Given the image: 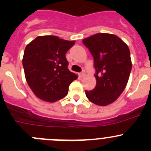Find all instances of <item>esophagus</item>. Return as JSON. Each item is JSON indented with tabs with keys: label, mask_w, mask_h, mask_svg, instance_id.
<instances>
[{
	"label": "esophagus",
	"mask_w": 151,
	"mask_h": 151,
	"mask_svg": "<svg viewBox=\"0 0 151 151\" xmlns=\"http://www.w3.org/2000/svg\"><path fill=\"white\" fill-rule=\"evenodd\" d=\"M85 71H82L81 73H80V77H85Z\"/></svg>",
	"instance_id": "1"
}]
</instances>
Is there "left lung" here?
<instances>
[{
  "label": "left lung",
  "instance_id": "obj_1",
  "mask_svg": "<svg viewBox=\"0 0 151 151\" xmlns=\"http://www.w3.org/2000/svg\"><path fill=\"white\" fill-rule=\"evenodd\" d=\"M94 59L96 85L85 91L93 104L106 106L114 102L127 85L132 70L130 50L118 36L96 33L83 40Z\"/></svg>",
  "mask_w": 151,
  "mask_h": 151
}]
</instances>
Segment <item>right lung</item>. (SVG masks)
Returning a JSON list of instances; mask_svg holds the SVG:
<instances>
[{"instance_id":"obj_1","label":"right lung","mask_w":151,"mask_h":151,"mask_svg":"<svg viewBox=\"0 0 151 151\" xmlns=\"http://www.w3.org/2000/svg\"><path fill=\"white\" fill-rule=\"evenodd\" d=\"M74 44L55 36H41L25 47L22 58L25 79L38 98L55 102L68 94V86L77 78L68 70L66 58Z\"/></svg>"}]
</instances>
